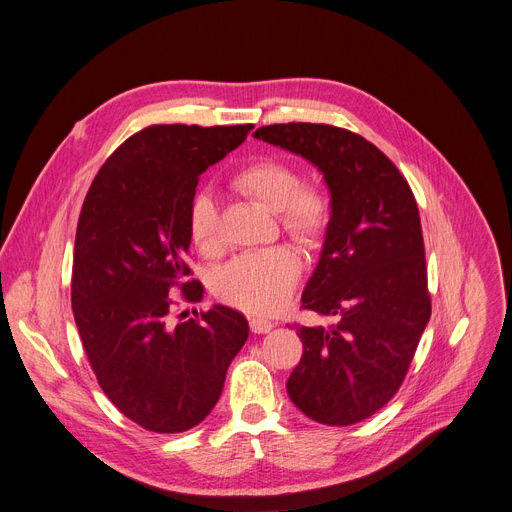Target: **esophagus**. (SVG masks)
I'll return each mask as SVG.
<instances>
[{"mask_svg": "<svg viewBox=\"0 0 512 512\" xmlns=\"http://www.w3.org/2000/svg\"><path fill=\"white\" fill-rule=\"evenodd\" d=\"M272 328H274V324L268 322V320H262V318H252L250 320V330L254 334H268Z\"/></svg>", "mask_w": 512, "mask_h": 512, "instance_id": "esophagus-1", "label": "esophagus"}]
</instances>
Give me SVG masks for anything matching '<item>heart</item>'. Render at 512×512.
<instances>
[{
    "instance_id": "1",
    "label": "heart",
    "mask_w": 512,
    "mask_h": 512,
    "mask_svg": "<svg viewBox=\"0 0 512 512\" xmlns=\"http://www.w3.org/2000/svg\"><path fill=\"white\" fill-rule=\"evenodd\" d=\"M231 186L277 211L281 225L295 240L318 246L332 221L330 196L322 186L301 184L297 168L279 157H262L231 176ZM188 227L192 242L203 252L219 248V207L209 190L190 203ZM301 258L287 246L235 256L213 274V293L250 313L279 311L293 295L301 277Z\"/></svg>"
}]
</instances>
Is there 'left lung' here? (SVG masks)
I'll return each mask as SVG.
<instances>
[{"instance_id": "obj_1", "label": "left lung", "mask_w": 512, "mask_h": 512, "mask_svg": "<svg viewBox=\"0 0 512 512\" xmlns=\"http://www.w3.org/2000/svg\"><path fill=\"white\" fill-rule=\"evenodd\" d=\"M254 137L316 166L332 203L301 303L336 324L297 328L303 355L289 398L320 424L361 422L396 396L430 320L416 199L389 157L357 133L289 123Z\"/></svg>"}]
</instances>
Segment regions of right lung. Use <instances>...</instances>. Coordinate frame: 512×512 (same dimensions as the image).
Masks as SVG:
<instances>
[{
	"instance_id": "1",
	"label": "right lung",
	"mask_w": 512,
	"mask_h": 512,
	"mask_svg": "<svg viewBox=\"0 0 512 512\" xmlns=\"http://www.w3.org/2000/svg\"><path fill=\"white\" fill-rule=\"evenodd\" d=\"M252 125H153L96 174L77 221L71 307L108 400L151 432H184L217 404L248 340L238 309L168 324L174 285L188 301V211L199 176L240 147Z\"/></svg>"
}]
</instances>
